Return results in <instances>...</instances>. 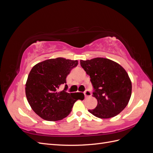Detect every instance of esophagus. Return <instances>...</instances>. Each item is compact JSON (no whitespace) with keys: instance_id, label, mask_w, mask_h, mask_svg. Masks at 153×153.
Returning a JSON list of instances; mask_svg holds the SVG:
<instances>
[{"instance_id":"obj_1","label":"esophagus","mask_w":153,"mask_h":153,"mask_svg":"<svg viewBox=\"0 0 153 153\" xmlns=\"http://www.w3.org/2000/svg\"><path fill=\"white\" fill-rule=\"evenodd\" d=\"M84 94H85V96L86 97V98H88V97L91 96L92 93H91V92L89 90L87 89V90H86V91H85Z\"/></svg>"}]
</instances>
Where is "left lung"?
Listing matches in <instances>:
<instances>
[{
  "label": "left lung",
  "mask_w": 153,
  "mask_h": 153,
  "mask_svg": "<svg viewBox=\"0 0 153 153\" xmlns=\"http://www.w3.org/2000/svg\"><path fill=\"white\" fill-rule=\"evenodd\" d=\"M80 65L91 77L92 94L98 101L96 107L89 112L101 119L121 112L131 95V82L126 70L118 63L101 57L81 60Z\"/></svg>",
  "instance_id": "1"
}]
</instances>
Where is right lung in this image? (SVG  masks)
<instances>
[{"label":"right lung","mask_w":153,"mask_h":153,"mask_svg":"<svg viewBox=\"0 0 153 153\" xmlns=\"http://www.w3.org/2000/svg\"><path fill=\"white\" fill-rule=\"evenodd\" d=\"M78 65V61L62 57L39 62L32 68L25 84L27 101L34 112L49 121H56L67 117L78 100H83L81 92L68 93L66 77ZM65 85L61 92L57 91Z\"/></svg>","instance_id":"add662e5"}]
</instances>
